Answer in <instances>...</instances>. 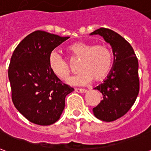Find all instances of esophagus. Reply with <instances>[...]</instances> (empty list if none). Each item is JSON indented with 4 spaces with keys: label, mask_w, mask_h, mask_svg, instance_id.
<instances>
[{
    "label": "esophagus",
    "mask_w": 151,
    "mask_h": 151,
    "mask_svg": "<svg viewBox=\"0 0 151 151\" xmlns=\"http://www.w3.org/2000/svg\"><path fill=\"white\" fill-rule=\"evenodd\" d=\"M75 91L78 92V93H86V92L87 91V90H86V89L76 88L75 89Z\"/></svg>",
    "instance_id": "34e87169"
}]
</instances>
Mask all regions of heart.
<instances>
[{
  "instance_id": "heart-1",
  "label": "heart",
  "mask_w": 151,
  "mask_h": 151,
  "mask_svg": "<svg viewBox=\"0 0 151 151\" xmlns=\"http://www.w3.org/2000/svg\"><path fill=\"white\" fill-rule=\"evenodd\" d=\"M68 52L72 60L81 59L79 70L82 72L68 81L73 85H85L92 79L95 82H101L107 78L112 68V52L104 43L94 45L91 43L75 42L68 47ZM48 65L52 72L61 80L67 78L72 71L68 60L56 50L50 52Z\"/></svg>"
}]
</instances>
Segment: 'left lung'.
I'll list each match as a JSON object with an SVG mask.
<instances>
[{
  "instance_id": "obj_1",
  "label": "left lung",
  "mask_w": 151,
  "mask_h": 151,
  "mask_svg": "<svg viewBox=\"0 0 151 151\" xmlns=\"http://www.w3.org/2000/svg\"><path fill=\"white\" fill-rule=\"evenodd\" d=\"M93 35H99L110 43L114 55L111 72L104 82L95 87L102 93V99L93 112L99 120L111 122L119 119L132 108L139 92L138 60L130 43L116 32L99 28Z\"/></svg>"
}]
</instances>
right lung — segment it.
Here are the masks:
<instances>
[{
    "label": "right lung",
    "instance_id": "right-lung-1",
    "mask_svg": "<svg viewBox=\"0 0 151 151\" xmlns=\"http://www.w3.org/2000/svg\"><path fill=\"white\" fill-rule=\"evenodd\" d=\"M69 38L36 31L14 51L8 69L12 101L32 123L49 125L56 122L65 108L66 95L73 91L48 65L50 52Z\"/></svg>",
    "mask_w": 151,
    "mask_h": 151
}]
</instances>
